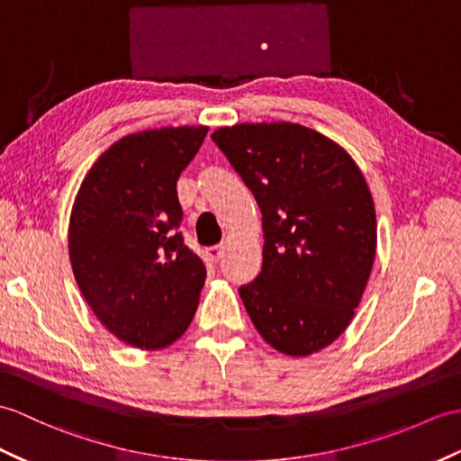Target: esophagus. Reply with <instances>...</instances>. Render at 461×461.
Returning a JSON list of instances; mask_svg holds the SVG:
<instances>
[{
  "label": "esophagus",
  "mask_w": 461,
  "mask_h": 461,
  "mask_svg": "<svg viewBox=\"0 0 461 461\" xmlns=\"http://www.w3.org/2000/svg\"><path fill=\"white\" fill-rule=\"evenodd\" d=\"M223 253H226V248H223V245H216V248H210L208 249V257L212 261H220L221 257H223Z\"/></svg>",
  "instance_id": "34e87169"
}]
</instances>
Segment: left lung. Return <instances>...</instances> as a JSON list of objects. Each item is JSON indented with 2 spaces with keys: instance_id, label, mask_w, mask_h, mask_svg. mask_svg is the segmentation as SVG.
Listing matches in <instances>:
<instances>
[{
  "instance_id": "obj_1",
  "label": "left lung",
  "mask_w": 461,
  "mask_h": 461,
  "mask_svg": "<svg viewBox=\"0 0 461 461\" xmlns=\"http://www.w3.org/2000/svg\"><path fill=\"white\" fill-rule=\"evenodd\" d=\"M212 139L263 213V267L240 288L245 310L276 351L312 356L344 334L375 261L367 182L344 147L298 123H240Z\"/></svg>"
}]
</instances>
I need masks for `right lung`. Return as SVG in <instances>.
Returning <instances> with one entry per match:
<instances>
[{"label":"right lung","mask_w":461,"mask_h":461,"mask_svg":"<svg viewBox=\"0 0 461 461\" xmlns=\"http://www.w3.org/2000/svg\"><path fill=\"white\" fill-rule=\"evenodd\" d=\"M206 133V125H182L125 135L98 157L74 198V279L127 346L163 349L194 318L206 267L178 231L176 180Z\"/></svg>","instance_id":"right-lung-1"}]
</instances>
